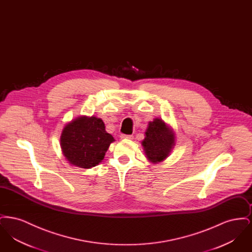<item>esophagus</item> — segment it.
<instances>
[{
	"label": "esophagus",
	"mask_w": 252,
	"mask_h": 252,
	"mask_svg": "<svg viewBox=\"0 0 252 252\" xmlns=\"http://www.w3.org/2000/svg\"><path fill=\"white\" fill-rule=\"evenodd\" d=\"M121 139H126V140H132L133 136L132 135H126V134H122L120 136Z\"/></svg>",
	"instance_id": "34e87169"
}]
</instances>
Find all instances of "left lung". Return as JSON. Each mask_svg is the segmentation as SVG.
Wrapping results in <instances>:
<instances>
[{"mask_svg":"<svg viewBox=\"0 0 252 252\" xmlns=\"http://www.w3.org/2000/svg\"><path fill=\"white\" fill-rule=\"evenodd\" d=\"M143 145L148 159L155 163L167 158L175 145V137L163 121L155 119L148 125Z\"/></svg>","mask_w":252,"mask_h":252,"instance_id":"left-lung-1","label":"left lung"}]
</instances>
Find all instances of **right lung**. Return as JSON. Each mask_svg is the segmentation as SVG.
<instances>
[{
  "label": "right lung",
  "instance_id": "right-lung-1",
  "mask_svg": "<svg viewBox=\"0 0 252 252\" xmlns=\"http://www.w3.org/2000/svg\"><path fill=\"white\" fill-rule=\"evenodd\" d=\"M113 137L96 117H80L68 124L61 134L60 145L70 163L81 168L97 165L105 157Z\"/></svg>",
  "mask_w": 252,
  "mask_h": 252
}]
</instances>
